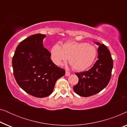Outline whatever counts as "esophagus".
<instances>
[{
    "mask_svg": "<svg viewBox=\"0 0 127 127\" xmlns=\"http://www.w3.org/2000/svg\"><path fill=\"white\" fill-rule=\"evenodd\" d=\"M70 72H67V71H66V72H65V76H69V75H70Z\"/></svg>",
    "mask_w": 127,
    "mask_h": 127,
    "instance_id": "esophagus-1",
    "label": "esophagus"
}]
</instances>
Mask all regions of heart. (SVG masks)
<instances>
[{"instance_id": "heart-1", "label": "heart", "mask_w": 127, "mask_h": 127, "mask_svg": "<svg viewBox=\"0 0 127 127\" xmlns=\"http://www.w3.org/2000/svg\"><path fill=\"white\" fill-rule=\"evenodd\" d=\"M97 49L94 45L85 42L68 41L61 46L55 44L51 49V57L54 63L62 65L69 62L73 69L77 71L86 70L94 62Z\"/></svg>"}]
</instances>
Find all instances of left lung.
I'll use <instances>...</instances> for the list:
<instances>
[{
  "mask_svg": "<svg viewBox=\"0 0 127 127\" xmlns=\"http://www.w3.org/2000/svg\"><path fill=\"white\" fill-rule=\"evenodd\" d=\"M98 45V60L88 71L76 73L79 82L73 87L75 93L87 97L99 93L110 81L113 62L110 53L105 45L95 42Z\"/></svg>",
  "mask_w": 127,
  "mask_h": 127,
  "instance_id": "left-lung-1",
  "label": "left lung"
}]
</instances>
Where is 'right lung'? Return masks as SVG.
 I'll return each mask as SVG.
<instances>
[{
  "instance_id": "1",
  "label": "right lung",
  "mask_w": 127,
  "mask_h": 127,
  "mask_svg": "<svg viewBox=\"0 0 127 127\" xmlns=\"http://www.w3.org/2000/svg\"><path fill=\"white\" fill-rule=\"evenodd\" d=\"M45 34H33L17 47L12 60L15 79L26 93L44 98L53 93L57 80L65 71L53 63L51 53L44 47Z\"/></svg>"
}]
</instances>
